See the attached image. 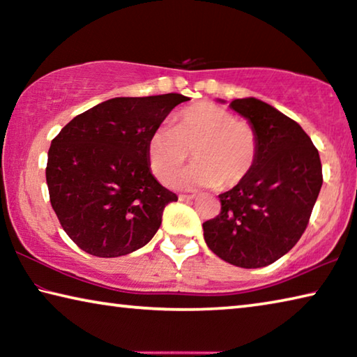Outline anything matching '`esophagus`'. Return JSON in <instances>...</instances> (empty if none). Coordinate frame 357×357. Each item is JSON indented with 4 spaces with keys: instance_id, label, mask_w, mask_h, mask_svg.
Instances as JSON below:
<instances>
[{
    "instance_id": "1",
    "label": "esophagus",
    "mask_w": 357,
    "mask_h": 357,
    "mask_svg": "<svg viewBox=\"0 0 357 357\" xmlns=\"http://www.w3.org/2000/svg\"><path fill=\"white\" fill-rule=\"evenodd\" d=\"M193 198H195V195H187V193H181L179 195L181 202H190V200H193Z\"/></svg>"
}]
</instances>
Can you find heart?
<instances>
[{
    "label": "heart",
    "mask_w": 357,
    "mask_h": 357,
    "mask_svg": "<svg viewBox=\"0 0 357 357\" xmlns=\"http://www.w3.org/2000/svg\"><path fill=\"white\" fill-rule=\"evenodd\" d=\"M195 159L178 183L185 187L238 185L250 173L258 154V137L245 119H236L213 102L185 107L173 118L172 129L159 128L146 142L151 173L170 184L189 159Z\"/></svg>",
    "instance_id": "1"
}]
</instances>
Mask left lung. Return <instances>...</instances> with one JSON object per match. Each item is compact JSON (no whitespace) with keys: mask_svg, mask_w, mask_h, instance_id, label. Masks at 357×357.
Instances as JSON below:
<instances>
[{"mask_svg":"<svg viewBox=\"0 0 357 357\" xmlns=\"http://www.w3.org/2000/svg\"><path fill=\"white\" fill-rule=\"evenodd\" d=\"M229 107L257 130L258 154L250 173L219 195L220 214L203 223L204 241L223 261L263 268L291 250L309 225L321 160L301 126L274 107L255 98Z\"/></svg>","mask_w":357,"mask_h":357,"instance_id":"obj_1","label":"left lung"}]
</instances>
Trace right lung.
<instances>
[{"instance_id":"1","label":"right lung","mask_w":357,"mask_h":357,"mask_svg":"<svg viewBox=\"0 0 357 357\" xmlns=\"http://www.w3.org/2000/svg\"><path fill=\"white\" fill-rule=\"evenodd\" d=\"M183 94L114 98L78 114L52 140L45 168L52 208L89 255L114 258L146 245L176 193L157 183L146 142Z\"/></svg>"}]
</instances>
